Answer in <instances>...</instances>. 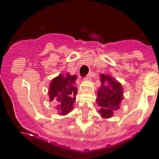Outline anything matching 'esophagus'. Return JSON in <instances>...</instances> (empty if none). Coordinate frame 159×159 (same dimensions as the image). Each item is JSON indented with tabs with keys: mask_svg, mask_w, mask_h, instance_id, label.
<instances>
[{
	"mask_svg": "<svg viewBox=\"0 0 159 159\" xmlns=\"http://www.w3.org/2000/svg\"><path fill=\"white\" fill-rule=\"evenodd\" d=\"M91 76H92V73H89V75H87V76L85 77V78H84V79L85 80H88V81H89V80H91Z\"/></svg>",
	"mask_w": 159,
	"mask_h": 159,
	"instance_id": "1",
	"label": "esophagus"
}]
</instances>
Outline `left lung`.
<instances>
[{
  "label": "left lung",
  "mask_w": 159,
  "mask_h": 159,
  "mask_svg": "<svg viewBox=\"0 0 159 159\" xmlns=\"http://www.w3.org/2000/svg\"><path fill=\"white\" fill-rule=\"evenodd\" d=\"M101 84L98 91L97 102L100 107L99 113L103 118H110L114 111L120 108L122 100V87L118 81L105 75H101Z\"/></svg>",
  "instance_id": "1"
}]
</instances>
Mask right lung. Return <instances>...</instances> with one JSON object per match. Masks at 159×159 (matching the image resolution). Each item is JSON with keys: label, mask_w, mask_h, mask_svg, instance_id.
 I'll return each instance as SVG.
<instances>
[{"label": "right lung", "mask_w": 159, "mask_h": 159, "mask_svg": "<svg viewBox=\"0 0 159 159\" xmlns=\"http://www.w3.org/2000/svg\"><path fill=\"white\" fill-rule=\"evenodd\" d=\"M76 78L75 75L69 74L65 76L60 75L54 78L50 84V101L56 102L57 109L61 115H66L73 108L78 90L75 84Z\"/></svg>", "instance_id": "obj_1"}]
</instances>
